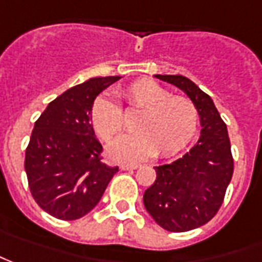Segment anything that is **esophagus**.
Returning a JSON list of instances; mask_svg holds the SVG:
<instances>
[{
	"instance_id": "1",
	"label": "esophagus",
	"mask_w": 262,
	"mask_h": 262,
	"mask_svg": "<svg viewBox=\"0 0 262 262\" xmlns=\"http://www.w3.org/2000/svg\"><path fill=\"white\" fill-rule=\"evenodd\" d=\"M138 167H140L138 164H121V166H119L121 170H135V168Z\"/></svg>"
}]
</instances>
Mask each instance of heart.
<instances>
[{"label": "heart", "mask_w": 262, "mask_h": 262, "mask_svg": "<svg viewBox=\"0 0 262 262\" xmlns=\"http://www.w3.org/2000/svg\"><path fill=\"white\" fill-rule=\"evenodd\" d=\"M128 108L141 111L134 121V134L118 137L108 145V157L135 163L157 151L173 156L193 140L199 125V114L189 99L173 96L170 91L150 79H141L121 91ZM91 122L103 140H111L124 127L118 103L108 95L95 99Z\"/></svg>", "instance_id": "obj_1"}]
</instances>
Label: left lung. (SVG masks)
<instances>
[{
	"mask_svg": "<svg viewBox=\"0 0 262 262\" xmlns=\"http://www.w3.org/2000/svg\"><path fill=\"white\" fill-rule=\"evenodd\" d=\"M182 89L196 106L201 137L182 159L157 166L144 206L161 228L186 232L208 224L221 208L232 179L233 159L226 124L208 94L182 75H154Z\"/></svg>",
	"mask_w": 262,
	"mask_h": 262,
	"instance_id": "8db88e82",
	"label": "left lung"
}]
</instances>
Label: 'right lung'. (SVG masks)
Instances as JSON below:
<instances>
[{"instance_id": "add662e5", "label": "right lung", "mask_w": 262, "mask_h": 262, "mask_svg": "<svg viewBox=\"0 0 262 262\" xmlns=\"http://www.w3.org/2000/svg\"><path fill=\"white\" fill-rule=\"evenodd\" d=\"M121 76L92 78L47 105L26 150L24 168L37 205L61 221L85 216L99 203L118 167L101 160L102 145L91 124L96 96Z\"/></svg>"}]
</instances>
